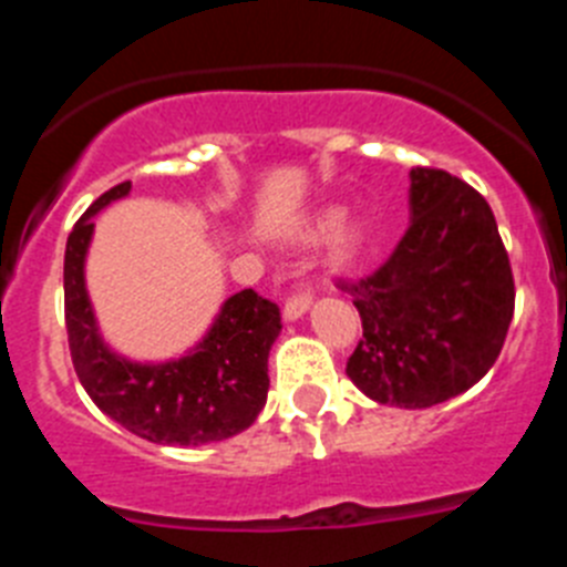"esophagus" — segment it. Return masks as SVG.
I'll return each instance as SVG.
<instances>
[{
    "instance_id": "esophagus-1",
    "label": "esophagus",
    "mask_w": 567,
    "mask_h": 567,
    "mask_svg": "<svg viewBox=\"0 0 567 567\" xmlns=\"http://www.w3.org/2000/svg\"><path fill=\"white\" fill-rule=\"evenodd\" d=\"M309 307H312V292H309V289H300V292H295L292 298L284 303V320H289V323H292V320H300L309 312Z\"/></svg>"
}]
</instances>
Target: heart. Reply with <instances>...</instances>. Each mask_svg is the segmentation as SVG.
Segmentation results:
<instances>
[{
	"label": "heart",
	"instance_id": "heart-1",
	"mask_svg": "<svg viewBox=\"0 0 567 567\" xmlns=\"http://www.w3.org/2000/svg\"><path fill=\"white\" fill-rule=\"evenodd\" d=\"M340 223V209H327V213L320 215L315 227L309 229V235H320V233H329V229L337 227ZM363 240L365 233L360 224H341V227L334 229L332 240H329V260H332L334 267H343L349 264L352 258H358V252L363 249Z\"/></svg>",
	"mask_w": 567,
	"mask_h": 567
}]
</instances>
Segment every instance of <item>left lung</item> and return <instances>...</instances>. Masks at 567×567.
I'll return each mask as SVG.
<instances>
[{
	"label": "left lung",
	"mask_w": 567,
	"mask_h": 567,
	"mask_svg": "<svg viewBox=\"0 0 567 567\" xmlns=\"http://www.w3.org/2000/svg\"><path fill=\"white\" fill-rule=\"evenodd\" d=\"M409 229L383 267L340 284L363 320L346 374L365 398L429 409L485 378L514 318V275L488 202L445 169L409 173Z\"/></svg>",
	"instance_id": "8db88e82"
}]
</instances>
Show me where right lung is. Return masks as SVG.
Returning a JSON list of instances; mask_svg holds the SVG:
<instances>
[{
	"mask_svg": "<svg viewBox=\"0 0 567 567\" xmlns=\"http://www.w3.org/2000/svg\"><path fill=\"white\" fill-rule=\"evenodd\" d=\"M115 184L90 204L64 249V320L70 358L90 400L135 437L162 445L227 440L255 423L269 392V349L280 334V312L252 289L229 295L204 338L169 360H130L102 338L90 303L87 264L93 218L130 195Z\"/></svg>",
	"mask_w": 567,
	"mask_h": 567,
	"instance_id": "add662e5",
	"label": "right lung"
}]
</instances>
